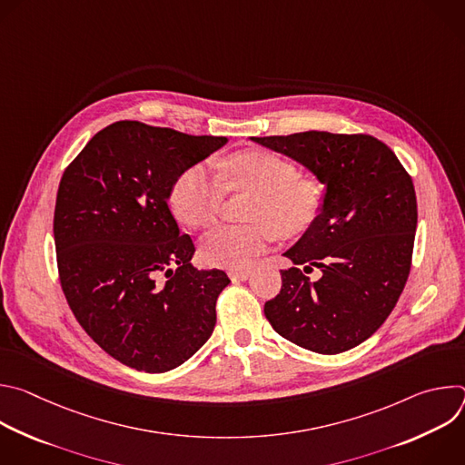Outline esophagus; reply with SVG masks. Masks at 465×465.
Listing matches in <instances>:
<instances>
[{
  "mask_svg": "<svg viewBox=\"0 0 465 465\" xmlns=\"http://www.w3.org/2000/svg\"><path fill=\"white\" fill-rule=\"evenodd\" d=\"M228 276L233 280V282H244L252 276V269L248 267H242V269H230L228 271Z\"/></svg>",
  "mask_w": 465,
  "mask_h": 465,
  "instance_id": "esophagus-1",
  "label": "esophagus"
}]
</instances>
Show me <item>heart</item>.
Returning <instances> with one entry per match:
<instances>
[{
  "mask_svg": "<svg viewBox=\"0 0 465 465\" xmlns=\"http://www.w3.org/2000/svg\"><path fill=\"white\" fill-rule=\"evenodd\" d=\"M298 174L291 160L267 151H242L226 158L221 165L226 187L255 191L248 208L253 223L210 232L201 242L204 261L213 267H244L274 235L296 237L307 232L322 212L323 185ZM222 183L203 163L185 169L171 189L176 217L196 230L215 224L224 198Z\"/></svg>",
  "mask_w": 465,
  "mask_h": 465,
  "instance_id": "heart-1",
  "label": "heart"
}]
</instances>
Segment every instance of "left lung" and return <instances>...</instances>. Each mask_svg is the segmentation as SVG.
Segmentation results:
<instances>
[{
  "label": "left lung",
  "mask_w": 465,
  "mask_h": 465,
  "mask_svg": "<svg viewBox=\"0 0 465 465\" xmlns=\"http://www.w3.org/2000/svg\"><path fill=\"white\" fill-rule=\"evenodd\" d=\"M252 142L296 160L325 185L318 219L283 253L294 267L282 271V291L264 303V316L300 348L348 351L384 323L409 280L418 226L412 178L368 134L309 130ZM312 268L322 272L316 282L304 276Z\"/></svg>",
  "instance_id": "1"
}]
</instances>
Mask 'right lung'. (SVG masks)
Segmentation results:
<instances>
[{
  "instance_id": "1",
  "label": "right lung",
  "mask_w": 465,
  "mask_h": 465,
  "mask_svg": "<svg viewBox=\"0 0 465 465\" xmlns=\"http://www.w3.org/2000/svg\"><path fill=\"white\" fill-rule=\"evenodd\" d=\"M140 121L103 128L65 167L53 219L60 285L77 322L110 357L169 371L212 337L223 271L191 264L169 206L174 180L226 145Z\"/></svg>"
}]
</instances>
